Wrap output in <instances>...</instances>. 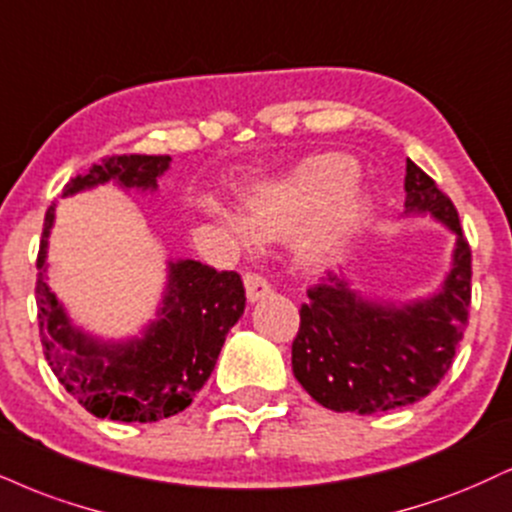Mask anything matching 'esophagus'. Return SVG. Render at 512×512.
I'll use <instances>...</instances> for the list:
<instances>
[{"instance_id":"esophagus-1","label":"esophagus","mask_w":512,"mask_h":512,"mask_svg":"<svg viewBox=\"0 0 512 512\" xmlns=\"http://www.w3.org/2000/svg\"><path fill=\"white\" fill-rule=\"evenodd\" d=\"M243 283H245V295H248L250 303H257V300L267 298V295L272 293V286H269V281L260 274L248 272L243 276Z\"/></svg>"}]
</instances>
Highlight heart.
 <instances>
[{
  "label": "heart",
  "instance_id": "heart-1",
  "mask_svg": "<svg viewBox=\"0 0 512 512\" xmlns=\"http://www.w3.org/2000/svg\"><path fill=\"white\" fill-rule=\"evenodd\" d=\"M355 178L357 166L346 155L329 152L312 157L286 178L245 197V221L257 238H281L307 220L298 240L300 260L329 262L346 248L365 217L367 200ZM229 224L245 236L243 226L236 221Z\"/></svg>",
  "mask_w": 512,
  "mask_h": 512
}]
</instances>
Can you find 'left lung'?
Returning a JSON list of instances; mask_svg holds the SVG:
<instances>
[{"label":"left lung","mask_w":512,"mask_h":512,"mask_svg":"<svg viewBox=\"0 0 512 512\" xmlns=\"http://www.w3.org/2000/svg\"><path fill=\"white\" fill-rule=\"evenodd\" d=\"M405 214H432L455 233L453 267L441 291L408 305L362 300L346 279L326 274L300 305L293 374L324 408L396 410L429 396L453 365L472 300V250L458 209L415 162L405 166Z\"/></svg>","instance_id":"left-lung-1"}]
</instances>
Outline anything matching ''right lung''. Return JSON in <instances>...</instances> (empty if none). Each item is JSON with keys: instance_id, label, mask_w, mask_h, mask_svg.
Masks as SVG:
<instances>
[{"instance_id": "right-lung-1", "label": "right lung", "mask_w": 512, "mask_h": 512, "mask_svg": "<svg viewBox=\"0 0 512 512\" xmlns=\"http://www.w3.org/2000/svg\"><path fill=\"white\" fill-rule=\"evenodd\" d=\"M169 155H114L71 178L64 195L116 181L123 188L155 190ZM54 207L47 209L38 252V322L45 360L66 391L95 417L157 422L178 415L205 386L226 334L245 310L236 272H217L195 260L169 262V283L157 319L140 338L104 343L76 329L45 279L47 238Z\"/></svg>"}]
</instances>
